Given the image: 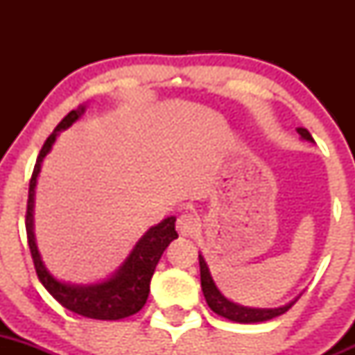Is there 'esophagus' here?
Here are the masks:
<instances>
[{
  "label": "esophagus",
  "instance_id": "34e87169",
  "mask_svg": "<svg viewBox=\"0 0 355 355\" xmlns=\"http://www.w3.org/2000/svg\"><path fill=\"white\" fill-rule=\"evenodd\" d=\"M200 223H199V218L196 216V214L189 213V211H185V213H182L180 216L177 218V230L178 234L184 235V237H191V235H194L196 232L199 230Z\"/></svg>",
  "mask_w": 355,
  "mask_h": 355
}]
</instances>
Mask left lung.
I'll list each match as a JSON object with an SVG mask.
<instances>
[{
    "instance_id": "8db88e82",
    "label": "left lung",
    "mask_w": 355,
    "mask_h": 355,
    "mask_svg": "<svg viewBox=\"0 0 355 355\" xmlns=\"http://www.w3.org/2000/svg\"><path fill=\"white\" fill-rule=\"evenodd\" d=\"M297 132L300 134V137L306 139V141H313L309 132L306 128H297ZM199 268H200V287H202V293L206 297L207 306L211 307V311H214L220 316L227 318V320L235 321V323H263V321L273 320V318L282 316L284 313H287L290 307L295 304V300L299 299L297 297L292 302L285 304L282 307H275V309H257V307H245L239 306V304L228 300L223 293L218 290L216 285H214L213 278L209 275V268H207L204 257L199 254Z\"/></svg>"
}]
</instances>
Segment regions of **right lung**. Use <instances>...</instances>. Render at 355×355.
Returning <instances> with one entry per match:
<instances>
[{
    "label": "right lung",
    "instance_id": "right-lung-1",
    "mask_svg": "<svg viewBox=\"0 0 355 355\" xmlns=\"http://www.w3.org/2000/svg\"><path fill=\"white\" fill-rule=\"evenodd\" d=\"M84 106H80L78 110L70 111L60 121L58 127L53 130V134L46 139L44 146L39 153L34 171H32L31 184H28L27 213H25L27 242L39 282L63 307H67L71 313L80 314V316L92 318V320H123V318L139 313L144 307L149 295V284H151L157 261H159L161 254L164 252L168 244L178 237L177 230H175L177 218L170 216L157 223L156 227L149 228L144 237L132 249L130 256L118 268L116 273L108 280L94 285H68L56 280L46 270L34 239L32 209H34V189L37 184V175L41 171V163L46 155L51 151L60 132L70 127L73 121H77L80 114L84 113Z\"/></svg>",
    "mask_w": 355,
    "mask_h": 355
}]
</instances>
